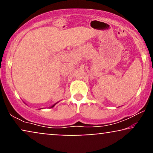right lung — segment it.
I'll list each match as a JSON object with an SVG mask.
<instances>
[{"label": "right lung", "mask_w": 153, "mask_h": 153, "mask_svg": "<svg viewBox=\"0 0 153 153\" xmlns=\"http://www.w3.org/2000/svg\"><path fill=\"white\" fill-rule=\"evenodd\" d=\"M55 105H56V104H54V105H53V106H51V108H52V107H53V106H55Z\"/></svg>", "instance_id": "add662e5"}]
</instances>
